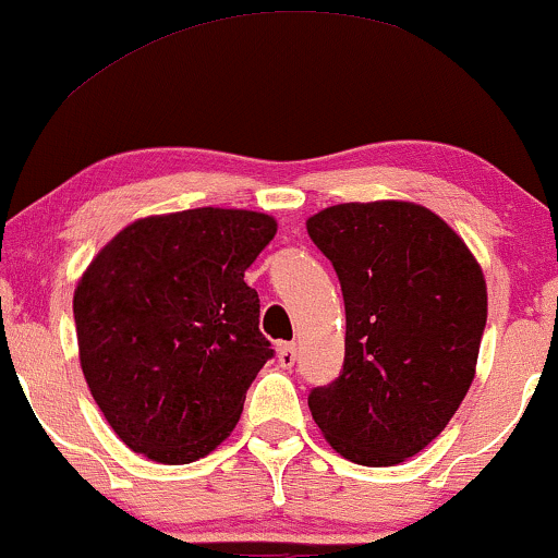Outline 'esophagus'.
I'll use <instances>...</instances> for the list:
<instances>
[{
  "label": "esophagus",
  "instance_id": "34e87169",
  "mask_svg": "<svg viewBox=\"0 0 558 558\" xmlns=\"http://www.w3.org/2000/svg\"><path fill=\"white\" fill-rule=\"evenodd\" d=\"M277 357H279L281 368H292L294 360H298V347H294L292 342H281L277 347Z\"/></svg>",
  "mask_w": 558,
  "mask_h": 558
}]
</instances>
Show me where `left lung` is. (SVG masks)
<instances>
[{
    "mask_svg": "<svg viewBox=\"0 0 558 558\" xmlns=\"http://www.w3.org/2000/svg\"><path fill=\"white\" fill-rule=\"evenodd\" d=\"M307 234L342 284V373L307 397L326 441L389 468L447 428L475 378L486 279L460 234L417 203H339Z\"/></svg>",
    "mask_w": 558,
    "mask_h": 558,
    "instance_id": "8db88e82",
    "label": "left lung"
}]
</instances>
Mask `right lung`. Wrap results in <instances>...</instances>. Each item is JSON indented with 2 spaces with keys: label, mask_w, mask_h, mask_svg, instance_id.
<instances>
[{
  "label": "right lung",
  "mask_w": 558,
  "mask_h": 558,
  "mask_svg": "<svg viewBox=\"0 0 558 558\" xmlns=\"http://www.w3.org/2000/svg\"><path fill=\"white\" fill-rule=\"evenodd\" d=\"M274 234L268 214L190 208L133 221L85 268L72 298L81 368L137 454L195 462L238 425L274 357L245 284Z\"/></svg>",
  "instance_id": "right-lung-1"
}]
</instances>
